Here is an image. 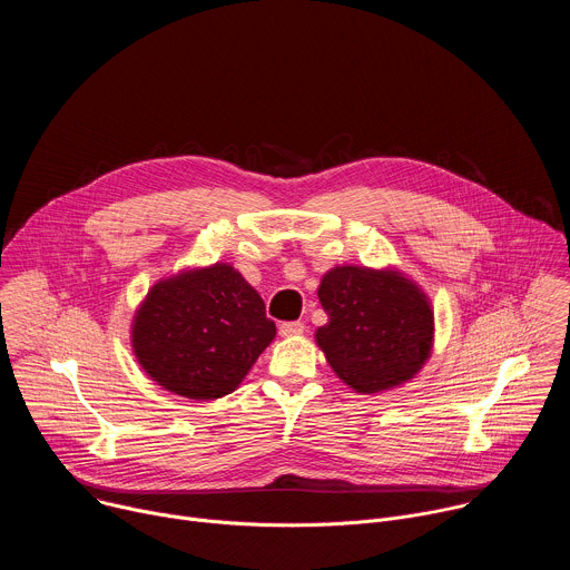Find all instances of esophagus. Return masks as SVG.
<instances>
[{"instance_id":"obj_1","label":"esophagus","mask_w":570,"mask_h":570,"mask_svg":"<svg viewBox=\"0 0 570 570\" xmlns=\"http://www.w3.org/2000/svg\"><path fill=\"white\" fill-rule=\"evenodd\" d=\"M304 332V322L293 320V322H282L279 324V334L282 336H299Z\"/></svg>"}]
</instances>
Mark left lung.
I'll use <instances>...</instances> for the list:
<instances>
[{"label":"left lung","instance_id":"left-lung-1","mask_svg":"<svg viewBox=\"0 0 570 570\" xmlns=\"http://www.w3.org/2000/svg\"><path fill=\"white\" fill-rule=\"evenodd\" d=\"M317 297L330 322L315 341L354 390L379 392L409 381L429 358L433 311L401 275L338 266L322 277Z\"/></svg>","mask_w":570,"mask_h":570}]
</instances>
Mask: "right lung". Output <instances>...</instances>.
Listing matches in <instances>:
<instances>
[{
    "instance_id": "1",
    "label": "right lung",
    "mask_w": 570,
    "mask_h": 570,
    "mask_svg": "<svg viewBox=\"0 0 570 570\" xmlns=\"http://www.w3.org/2000/svg\"><path fill=\"white\" fill-rule=\"evenodd\" d=\"M275 332L259 293L216 264L155 284L135 317L132 347L161 387L205 401L229 394Z\"/></svg>"
}]
</instances>
